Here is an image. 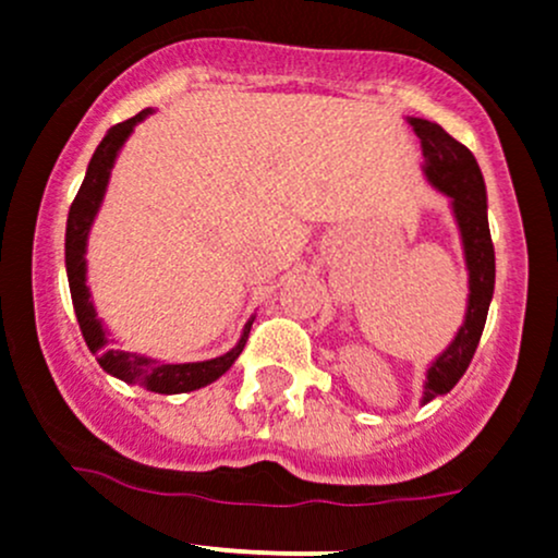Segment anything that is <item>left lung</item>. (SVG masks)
Here are the masks:
<instances>
[{
    "label": "left lung",
    "mask_w": 558,
    "mask_h": 558,
    "mask_svg": "<svg viewBox=\"0 0 558 558\" xmlns=\"http://www.w3.org/2000/svg\"><path fill=\"white\" fill-rule=\"evenodd\" d=\"M409 125L414 128V133L422 141L427 179L433 181L436 190L451 197L462 245H465L468 272H471L465 324L457 331L454 342L427 368L425 392H422V403H427L460 383V377L471 366L473 355H476L486 313H489L492 291H495V245H492L489 219H486L484 175H481L471 149L462 146L457 138H451L436 122L409 117Z\"/></svg>",
    "instance_id": "8db88e82"
}]
</instances>
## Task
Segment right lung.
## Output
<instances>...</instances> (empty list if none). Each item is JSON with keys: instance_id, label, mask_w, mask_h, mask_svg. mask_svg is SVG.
<instances>
[{"instance_id": "add662e5", "label": "right lung", "mask_w": 558, "mask_h": 558, "mask_svg": "<svg viewBox=\"0 0 558 558\" xmlns=\"http://www.w3.org/2000/svg\"><path fill=\"white\" fill-rule=\"evenodd\" d=\"M149 114V109L138 111L136 117L125 122H117L114 128H109V133L104 136L98 149L93 151L90 166H87L85 181H82L77 197H74L72 208H69L66 219V275H69V291H72L74 313H77V324L82 337H85L90 353H96V361L101 363L104 372L114 374V377L125 379L131 385H141L151 392H190L197 387L210 385L214 379H219L227 368L232 366L234 357L243 353L245 339L251 333L248 320L243 328V337L234 344L230 353L210 357V361L201 363H160L151 361V357L131 355L125 350L107 348V337H104L101 320L96 318V310H93L90 291L85 286V245H87V232H90L93 219L98 214V205L104 201V192H107V181L111 173V166L117 160V151L125 144V138L131 136V131L136 128V122L144 120Z\"/></svg>"}]
</instances>
